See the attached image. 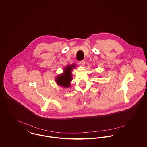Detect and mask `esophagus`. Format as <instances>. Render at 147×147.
Wrapping results in <instances>:
<instances>
[{"label":"esophagus","instance_id":"esophagus-1","mask_svg":"<svg viewBox=\"0 0 147 147\" xmlns=\"http://www.w3.org/2000/svg\"><path fill=\"white\" fill-rule=\"evenodd\" d=\"M80 64H81L82 65L84 66V65H85V61L83 60V61H80Z\"/></svg>","mask_w":147,"mask_h":147}]
</instances>
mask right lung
<instances>
[{"mask_svg":"<svg viewBox=\"0 0 147 147\" xmlns=\"http://www.w3.org/2000/svg\"><path fill=\"white\" fill-rule=\"evenodd\" d=\"M76 64H72L67 65L64 67L63 73L57 76L55 79L57 84L64 88H68L70 86V82L73 80L71 74L72 71L74 68H76Z\"/></svg>","mask_w":147,"mask_h":147,"instance_id":"right-lung-1","label":"right lung"}]
</instances>
